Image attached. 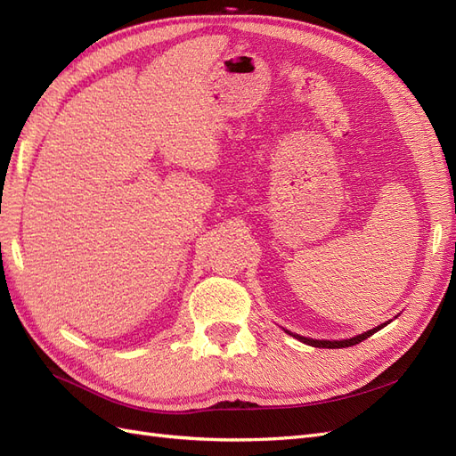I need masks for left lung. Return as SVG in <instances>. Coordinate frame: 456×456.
Instances as JSON below:
<instances>
[{"label":"left lung","instance_id":"left-lung-1","mask_svg":"<svg viewBox=\"0 0 456 456\" xmlns=\"http://www.w3.org/2000/svg\"><path fill=\"white\" fill-rule=\"evenodd\" d=\"M382 327H386V323L379 325L377 329H370V330H367V333H363V335H360V337L348 338V340H314V338H306V337L293 335V333H289V335H293V337H295V338H298L300 342L310 344V346H315V348H348V346H355V344L363 342V340H365V338H369L370 335H375L377 330H380Z\"/></svg>","mask_w":456,"mask_h":456}]
</instances>
